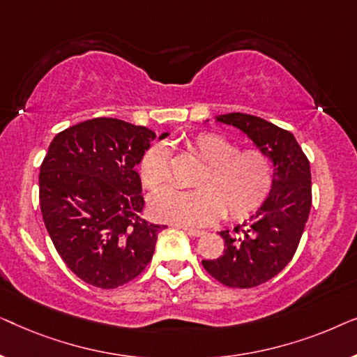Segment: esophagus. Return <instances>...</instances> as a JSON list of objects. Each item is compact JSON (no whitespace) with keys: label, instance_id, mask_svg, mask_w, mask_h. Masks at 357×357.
<instances>
[{"label":"esophagus","instance_id":"esophagus-1","mask_svg":"<svg viewBox=\"0 0 357 357\" xmlns=\"http://www.w3.org/2000/svg\"><path fill=\"white\" fill-rule=\"evenodd\" d=\"M185 232L192 237H199L204 234V231H202V229H188V227H185Z\"/></svg>","mask_w":357,"mask_h":357}]
</instances>
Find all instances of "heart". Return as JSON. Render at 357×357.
<instances>
[{"mask_svg":"<svg viewBox=\"0 0 357 357\" xmlns=\"http://www.w3.org/2000/svg\"><path fill=\"white\" fill-rule=\"evenodd\" d=\"M203 164L192 192L165 187L149 197L151 216L158 221L197 227L222 218L243 219L257 211L271 192L275 169L261 149L238 151L234 141L218 133H199L187 143ZM170 177V153L162 143L151 146L139 162V178L154 190Z\"/></svg>","mask_w":357,"mask_h":357,"instance_id":"obj_1","label":"heart"}]
</instances>
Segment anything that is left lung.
<instances>
[{
    "label": "left lung",
    "instance_id": "8db88e82",
    "mask_svg": "<svg viewBox=\"0 0 357 357\" xmlns=\"http://www.w3.org/2000/svg\"><path fill=\"white\" fill-rule=\"evenodd\" d=\"M214 120L247 135L257 149L270 155L275 169L271 192L257 213L234 232H219L224 253L202 261L222 284L255 287L281 273L294 257L312 206L310 164L294 135L260 116L237 112Z\"/></svg>",
    "mask_w": 357,
    "mask_h": 357
}]
</instances>
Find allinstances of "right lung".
Masks as SVG:
<instances>
[{"instance_id":"right-lung-1","label":"right lung","mask_w":357,"mask_h":357,"mask_svg":"<svg viewBox=\"0 0 357 357\" xmlns=\"http://www.w3.org/2000/svg\"><path fill=\"white\" fill-rule=\"evenodd\" d=\"M154 138L146 126L102 116L63 130L48 146L38 175L43 222L58 255L87 284L123 286L153 258L164 226L141 218L136 165Z\"/></svg>"}]
</instances>
